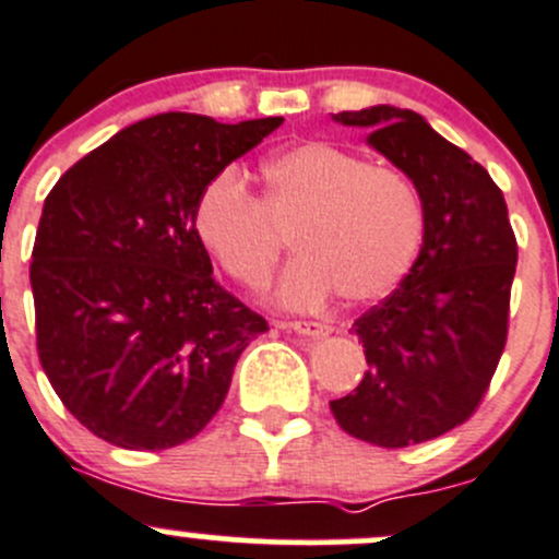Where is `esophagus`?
Wrapping results in <instances>:
<instances>
[{
  "label": "esophagus",
  "instance_id": "esophagus-1",
  "mask_svg": "<svg viewBox=\"0 0 559 559\" xmlns=\"http://www.w3.org/2000/svg\"><path fill=\"white\" fill-rule=\"evenodd\" d=\"M286 329H292V332L297 334H308V337H326L329 332H332V326L321 324V321H289V324H281Z\"/></svg>",
  "mask_w": 559,
  "mask_h": 559
}]
</instances>
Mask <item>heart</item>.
Segmentation results:
<instances>
[{"instance_id": "1", "label": "heart", "mask_w": 559, "mask_h": 559, "mask_svg": "<svg viewBox=\"0 0 559 559\" xmlns=\"http://www.w3.org/2000/svg\"><path fill=\"white\" fill-rule=\"evenodd\" d=\"M262 198L235 168L211 176L195 230L238 284L260 289L286 249L299 251L278 284L289 308H316L332 292L350 305L385 297L413 267L423 203L409 176L372 166L326 141H302L262 166Z\"/></svg>"}]
</instances>
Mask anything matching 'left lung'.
I'll return each mask as SVG.
<instances>
[{"label": "left lung", "instance_id": "obj_1", "mask_svg": "<svg viewBox=\"0 0 559 559\" xmlns=\"http://www.w3.org/2000/svg\"><path fill=\"white\" fill-rule=\"evenodd\" d=\"M413 179L423 246L393 295L356 319L367 372L329 402L350 437L399 450L466 423L490 388L509 334L516 238L490 174L413 109L332 115Z\"/></svg>", "mask_w": 559, "mask_h": 559}]
</instances>
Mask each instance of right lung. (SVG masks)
<instances>
[{"label": "right lung", "mask_w": 559, "mask_h": 559, "mask_svg": "<svg viewBox=\"0 0 559 559\" xmlns=\"http://www.w3.org/2000/svg\"><path fill=\"white\" fill-rule=\"evenodd\" d=\"M281 122L146 117L45 198L28 270L39 364L63 407L104 442L152 452L201 433L238 356L267 332L216 284L195 203L211 176Z\"/></svg>", "instance_id": "right-lung-1"}]
</instances>
